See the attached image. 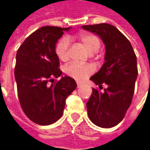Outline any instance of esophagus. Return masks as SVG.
<instances>
[{"label":"esophagus","mask_w":150,"mask_h":150,"mask_svg":"<svg viewBox=\"0 0 150 150\" xmlns=\"http://www.w3.org/2000/svg\"><path fill=\"white\" fill-rule=\"evenodd\" d=\"M81 86H82V84L80 83H78V82H77V87H78V88H80Z\"/></svg>","instance_id":"34e87169"}]
</instances>
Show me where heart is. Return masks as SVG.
<instances>
[{"label":"heart","instance_id":"1","mask_svg":"<svg viewBox=\"0 0 150 150\" xmlns=\"http://www.w3.org/2000/svg\"><path fill=\"white\" fill-rule=\"evenodd\" d=\"M76 38L83 44L89 54L96 53L101 47V41L98 36L89 32H81L76 36ZM69 40L66 37L62 38L55 46V52L57 57L62 62L69 58ZM64 72L67 76L78 81H83L94 72V67L91 64H83L72 62L67 65Z\"/></svg>","mask_w":150,"mask_h":150}]
</instances>
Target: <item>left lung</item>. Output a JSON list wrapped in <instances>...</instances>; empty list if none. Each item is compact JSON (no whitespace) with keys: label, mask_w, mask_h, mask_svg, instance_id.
Returning a JSON list of instances; mask_svg holds the SVG:
<instances>
[{"label":"left lung","mask_w":150,"mask_h":150,"mask_svg":"<svg viewBox=\"0 0 150 150\" xmlns=\"http://www.w3.org/2000/svg\"><path fill=\"white\" fill-rule=\"evenodd\" d=\"M98 35L106 47L105 62L90 79L99 89L93 88L87 103L90 120L102 128L119 124L129 108L138 75L137 58L130 42L112 25L101 23L82 26Z\"/></svg>","instance_id":"1"}]
</instances>
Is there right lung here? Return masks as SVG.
<instances>
[{
    "mask_svg": "<svg viewBox=\"0 0 150 150\" xmlns=\"http://www.w3.org/2000/svg\"><path fill=\"white\" fill-rule=\"evenodd\" d=\"M69 27L42 26L22 42L16 52L15 78L21 107L27 118L39 125H49L62 117L66 99L77 88L73 78L62 72L55 46ZM52 84L50 85V83Z\"/></svg>",
    "mask_w": 150,
    "mask_h": 150,
    "instance_id": "add662e5",
    "label": "right lung"
}]
</instances>
